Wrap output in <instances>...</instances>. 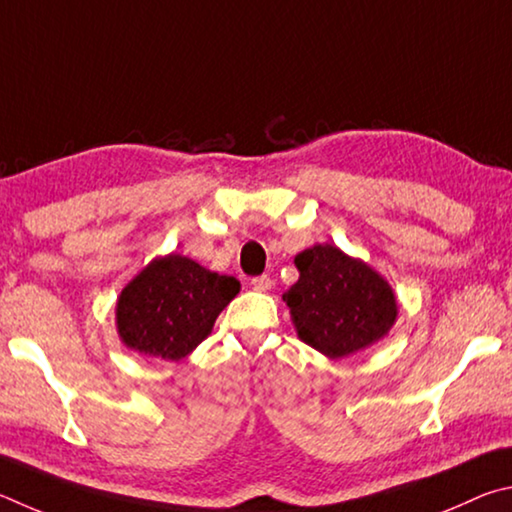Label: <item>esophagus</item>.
Segmentation results:
<instances>
[{
    "instance_id": "1",
    "label": "esophagus",
    "mask_w": 512,
    "mask_h": 512,
    "mask_svg": "<svg viewBox=\"0 0 512 512\" xmlns=\"http://www.w3.org/2000/svg\"><path fill=\"white\" fill-rule=\"evenodd\" d=\"M251 288L254 290H258V292H267L272 288V279L267 274H261V276H254V279H251Z\"/></svg>"
}]
</instances>
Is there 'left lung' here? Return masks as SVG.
Here are the masks:
<instances>
[{
  "label": "left lung",
  "mask_w": 512,
  "mask_h": 512,
  "mask_svg": "<svg viewBox=\"0 0 512 512\" xmlns=\"http://www.w3.org/2000/svg\"><path fill=\"white\" fill-rule=\"evenodd\" d=\"M299 281L283 294L299 337L328 357H346L387 335L398 315L389 283L333 245L294 258Z\"/></svg>",
  "instance_id": "8db88e82"
}]
</instances>
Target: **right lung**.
I'll return each instance as SVG.
<instances>
[{
  "mask_svg": "<svg viewBox=\"0 0 512 512\" xmlns=\"http://www.w3.org/2000/svg\"><path fill=\"white\" fill-rule=\"evenodd\" d=\"M240 283L179 254L150 263L116 303V326L132 351L177 362L202 344Z\"/></svg>",
  "mask_w": 512,
  "mask_h": 512,
  "instance_id": "add662e5",
  "label": "right lung"
}]
</instances>
